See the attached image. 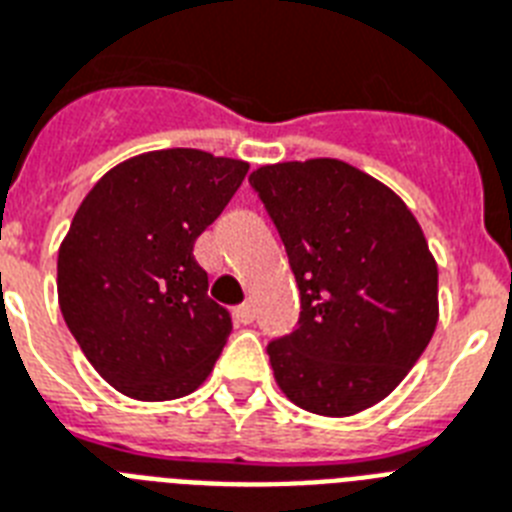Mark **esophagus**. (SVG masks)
I'll use <instances>...</instances> for the list:
<instances>
[{
	"label": "esophagus",
	"instance_id": "34e87169",
	"mask_svg": "<svg viewBox=\"0 0 512 512\" xmlns=\"http://www.w3.org/2000/svg\"><path fill=\"white\" fill-rule=\"evenodd\" d=\"M234 318H236V323H242V326H247V323L255 321V307L249 305V302H244V305H239L234 310Z\"/></svg>",
	"mask_w": 512,
	"mask_h": 512
}]
</instances>
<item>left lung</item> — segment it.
Returning a JSON list of instances; mask_svg holds the SVG:
<instances>
[{
  "instance_id": "8db88e82",
  "label": "left lung",
  "mask_w": 512,
  "mask_h": 512,
  "mask_svg": "<svg viewBox=\"0 0 512 512\" xmlns=\"http://www.w3.org/2000/svg\"><path fill=\"white\" fill-rule=\"evenodd\" d=\"M286 247L299 323L268 344L281 392L344 418L394 392L439 321V270L415 215L342 160L263 165L249 176Z\"/></svg>"
}]
</instances>
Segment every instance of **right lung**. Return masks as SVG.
<instances>
[{
	"mask_svg": "<svg viewBox=\"0 0 512 512\" xmlns=\"http://www.w3.org/2000/svg\"><path fill=\"white\" fill-rule=\"evenodd\" d=\"M247 170L202 149H157L107 170L78 207L57 255L62 318L126 397L176 400L213 371L231 315L207 297L194 242Z\"/></svg>",
	"mask_w": 512,
	"mask_h": 512,
	"instance_id": "1",
	"label": "right lung"
}]
</instances>
